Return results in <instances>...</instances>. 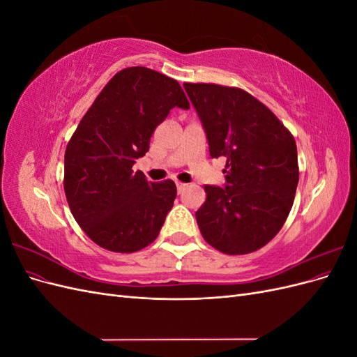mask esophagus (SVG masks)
I'll use <instances>...</instances> for the list:
<instances>
[{"mask_svg":"<svg viewBox=\"0 0 357 357\" xmlns=\"http://www.w3.org/2000/svg\"><path fill=\"white\" fill-rule=\"evenodd\" d=\"M186 186H188V185H185V183H177V192L181 193L183 190L186 189Z\"/></svg>","mask_w":357,"mask_h":357,"instance_id":"34e87169","label":"esophagus"}]
</instances>
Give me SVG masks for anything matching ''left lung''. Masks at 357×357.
<instances>
[{"label":"left lung","mask_w":357,"mask_h":357,"mask_svg":"<svg viewBox=\"0 0 357 357\" xmlns=\"http://www.w3.org/2000/svg\"><path fill=\"white\" fill-rule=\"evenodd\" d=\"M207 135L211 158L226 159L225 186L205 185L195 213L207 241L247 255L271 241L294 205L299 180L295 138L255 96L220 84L185 83Z\"/></svg>","instance_id":"left-lung-1"}]
</instances>
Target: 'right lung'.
<instances>
[{
	"label": "right lung",
	"mask_w": 357,
	"mask_h": 357,
	"mask_svg": "<svg viewBox=\"0 0 357 357\" xmlns=\"http://www.w3.org/2000/svg\"><path fill=\"white\" fill-rule=\"evenodd\" d=\"M174 107H190L177 80L146 67L125 68L105 84L70 139L63 159L70 210L107 250L134 253L152 244L172 208L174 181H147L132 167Z\"/></svg>",
	"instance_id": "1"
}]
</instances>
